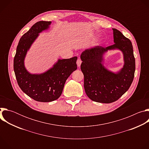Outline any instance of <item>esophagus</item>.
Listing matches in <instances>:
<instances>
[{
	"label": "esophagus",
	"instance_id": "34e87169",
	"mask_svg": "<svg viewBox=\"0 0 149 149\" xmlns=\"http://www.w3.org/2000/svg\"><path fill=\"white\" fill-rule=\"evenodd\" d=\"M81 63H82V61L81 60V59L79 58L78 59H77V65H78V67H80L81 66Z\"/></svg>",
	"mask_w": 149,
	"mask_h": 149
}]
</instances>
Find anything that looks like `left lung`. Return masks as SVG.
<instances>
[{
  "instance_id": "8db88e82",
  "label": "left lung",
  "mask_w": 149,
  "mask_h": 149,
  "mask_svg": "<svg viewBox=\"0 0 149 149\" xmlns=\"http://www.w3.org/2000/svg\"><path fill=\"white\" fill-rule=\"evenodd\" d=\"M114 44L104 48L97 46L83 51L81 70L84 77V89L93 101L111 103L118 100L130 88L135 72V58L132 42L116 29H113ZM118 49L123 53L125 65L114 74L102 64V56L108 50Z\"/></svg>"
}]
</instances>
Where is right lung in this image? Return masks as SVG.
<instances>
[{
    "label": "right lung",
    "mask_w": 149,
    "mask_h": 149,
    "mask_svg": "<svg viewBox=\"0 0 149 149\" xmlns=\"http://www.w3.org/2000/svg\"><path fill=\"white\" fill-rule=\"evenodd\" d=\"M51 22L39 21L21 37L13 60V69L20 89L27 95L39 102H51L61 95L67 78L77 68V57L59 59L53 68L42 74H31L25 68L27 51L42 31L47 29Z\"/></svg>",
    "instance_id": "right-lung-1"
}]
</instances>
